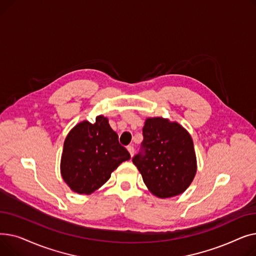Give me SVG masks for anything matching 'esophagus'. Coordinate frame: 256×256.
Returning <instances> with one entry per match:
<instances>
[{
	"mask_svg": "<svg viewBox=\"0 0 256 256\" xmlns=\"http://www.w3.org/2000/svg\"><path fill=\"white\" fill-rule=\"evenodd\" d=\"M128 152H130V156H134V152H135V150H134V147L132 146V145H128Z\"/></svg>",
	"mask_w": 256,
	"mask_h": 256,
	"instance_id": "obj_1",
	"label": "esophagus"
}]
</instances>
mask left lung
<instances>
[{
	"instance_id": "obj_1",
	"label": "left lung",
	"mask_w": 256,
	"mask_h": 256,
	"mask_svg": "<svg viewBox=\"0 0 256 256\" xmlns=\"http://www.w3.org/2000/svg\"><path fill=\"white\" fill-rule=\"evenodd\" d=\"M141 152L132 158L148 190L158 198L184 192L193 182L197 162L190 134L176 121L147 118Z\"/></svg>"
}]
</instances>
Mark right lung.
<instances>
[{
	"label": "right lung",
	"instance_id": "add662e5",
	"mask_svg": "<svg viewBox=\"0 0 256 256\" xmlns=\"http://www.w3.org/2000/svg\"><path fill=\"white\" fill-rule=\"evenodd\" d=\"M130 158L108 118L100 115L94 124L84 120L68 132L63 145L61 176L74 192L89 195Z\"/></svg>",
	"mask_w": 256,
	"mask_h": 256
}]
</instances>
